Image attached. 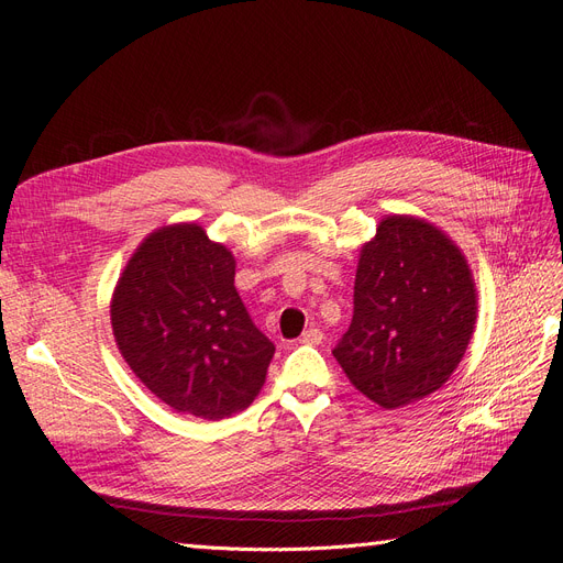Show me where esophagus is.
Returning a JSON list of instances; mask_svg holds the SVG:
<instances>
[{
    "label": "esophagus",
    "instance_id": "esophagus-1",
    "mask_svg": "<svg viewBox=\"0 0 563 563\" xmlns=\"http://www.w3.org/2000/svg\"><path fill=\"white\" fill-rule=\"evenodd\" d=\"M321 338H323V333H321L319 329L310 327L308 331H305V333L300 335V343H302V345H319Z\"/></svg>",
    "mask_w": 563,
    "mask_h": 563
}]
</instances>
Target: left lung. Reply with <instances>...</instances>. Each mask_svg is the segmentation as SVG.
<instances>
[{"instance_id": "8db88e82", "label": "left lung", "mask_w": 563, "mask_h": 563, "mask_svg": "<svg viewBox=\"0 0 563 563\" xmlns=\"http://www.w3.org/2000/svg\"><path fill=\"white\" fill-rule=\"evenodd\" d=\"M474 323L476 286L463 251L428 220L395 213L360 251L354 314L333 356L364 397L391 411L451 378Z\"/></svg>"}]
</instances>
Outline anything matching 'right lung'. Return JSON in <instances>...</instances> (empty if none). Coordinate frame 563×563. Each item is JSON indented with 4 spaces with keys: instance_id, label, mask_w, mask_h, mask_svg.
<instances>
[{
    "instance_id": "1",
    "label": "right lung",
    "mask_w": 563,
    "mask_h": 563,
    "mask_svg": "<svg viewBox=\"0 0 563 563\" xmlns=\"http://www.w3.org/2000/svg\"><path fill=\"white\" fill-rule=\"evenodd\" d=\"M234 255L197 223L164 225L133 251L110 319L135 378L178 413L207 420L258 397L275 345L234 288Z\"/></svg>"
}]
</instances>
